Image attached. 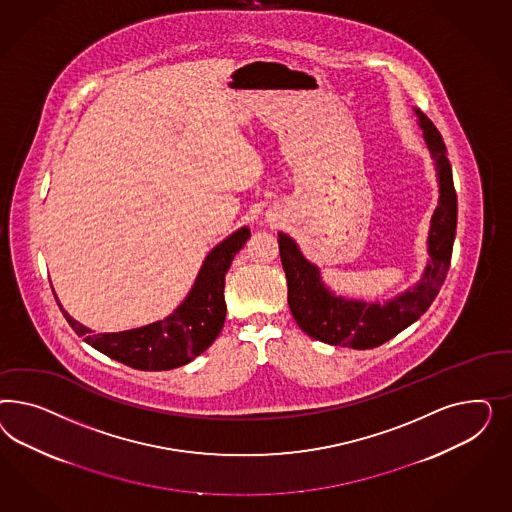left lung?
<instances>
[{
    "mask_svg": "<svg viewBox=\"0 0 512 512\" xmlns=\"http://www.w3.org/2000/svg\"><path fill=\"white\" fill-rule=\"evenodd\" d=\"M419 118L422 139L434 159L439 201L428 231V263L420 279L400 295L381 302H366L334 293L321 278L289 234L278 233L279 255L287 276V300L300 326L313 340L351 349H372L394 338L419 321L432 306L449 272L456 238L458 201L452 182L447 146L426 114L413 109Z\"/></svg>",
    "mask_w": 512,
    "mask_h": 512,
    "instance_id": "8db88e82",
    "label": "left lung"
}]
</instances>
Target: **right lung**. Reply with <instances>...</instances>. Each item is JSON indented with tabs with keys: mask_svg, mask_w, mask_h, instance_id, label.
<instances>
[{
	"mask_svg": "<svg viewBox=\"0 0 512 512\" xmlns=\"http://www.w3.org/2000/svg\"><path fill=\"white\" fill-rule=\"evenodd\" d=\"M249 236L248 227H240L219 242L202 261L195 283L182 304L165 319L150 325L95 334V330L78 323L63 310L62 302L54 296L71 328L103 355L144 372L180 368L204 353L221 332L227 313L223 296L225 274Z\"/></svg>",
	"mask_w": 512,
	"mask_h": 512,
	"instance_id": "obj_1",
	"label": "right lung"
}]
</instances>
